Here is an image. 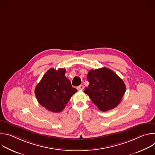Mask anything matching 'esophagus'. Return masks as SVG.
<instances>
[{
    "label": "esophagus",
    "mask_w": 155,
    "mask_h": 155,
    "mask_svg": "<svg viewBox=\"0 0 155 155\" xmlns=\"http://www.w3.org/2000/svg\"><path fill=\"white\" fill-rule=\"evenodd\" d=\"M83 89H84V86L82 84H81V85H80L79 86L77 87V90H83Z\"/></svg>",
    "instance_id": "obj_1"
}]
</instances>
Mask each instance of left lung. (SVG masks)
Segmentation results:
<instances>
[{
  "instance_id": "left-lung-1",
  "label": "left lung",
  "mask_w": 155,
  "mask_h": 155,
  "mask_svg": "<svg viewBox=\"0 0 155 155\" xmlns=\"http://www.w3.org/2000/svg\"><path fill=\"white\" fill-rule=\"evenodd\" d=\"M87 80L90 84L84 92L102 112L113 109L121 101L126 91L124 81L107 68L90 70Z\"/></svg>"
}]
</instances>
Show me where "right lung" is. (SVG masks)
<instances>
[{"label": "right lung", "mask_w": 155, "mask_h": 155, "mask_svg": "<svg viewBox=\"0 0 155 155\" xmlns=\"http://www.w3.org/2000/svg\"><path fill=\"white\" fill-rule=\"evenodd\" d=\"M65 74V69L51 68L35 87V94L38 103L52 112L62 111L72 96L77 91Z\"/></svg>", "instance_id": "add662e5"}]
</instances>
